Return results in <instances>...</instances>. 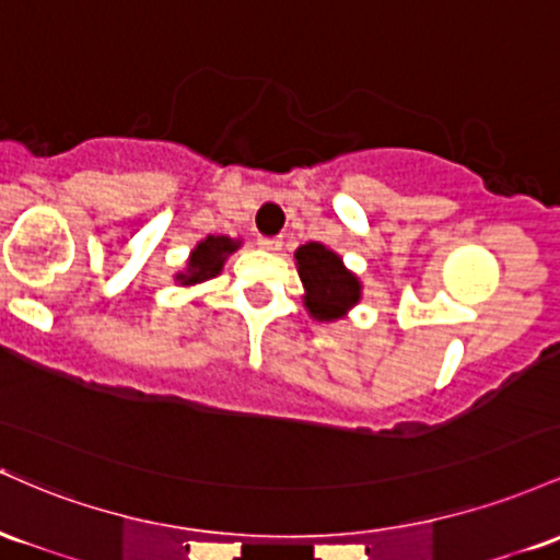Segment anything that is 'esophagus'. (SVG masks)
Here are the masks:
<instances>
[{
    "instance_id": "1",
    "label": "esophagus",
    "mask_w": 560,
    "mask_h": 560,
    "mask_svg": "<svg viewBox=\"0 0 560 560\" xmlns=\"http://www.w3.org/2000/svg\"><path fill=\"white\" fill-rule=\"evenodd\" d=\"M256 243H259V248H264V250H278L282 246L280 237H264V235Z\"/></svg>"
}]
</instances>
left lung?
<instances>
[{"mask_svg":"<svg viewBox=\"0 0 560 560\" xmlns=\"http://www.w3.org/2000/svg\"><path fill=\"white\" fill-rule=\"evenodd\" d=\"M301 282L306 288V310L317 319H338L360 301V280L343 267L341 256L319 243H306L296 250Z\"/></svg>","mask_w":560,"mask_h":560,"instance_id":"8db88e82","label":"left lung"}]
</instances>
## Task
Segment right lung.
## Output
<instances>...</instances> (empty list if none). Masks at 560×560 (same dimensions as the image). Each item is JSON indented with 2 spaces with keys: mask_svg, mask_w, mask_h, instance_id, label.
I'll list each match as a JSON object with an SVG mask.
<instances>
[{
  "mask_svg": "<svg viewBox=\"0 0 560 560\" xmlns=\"http://www.w3.org/2000/svg\"><path fill=\"white\" fill-rule=\"evenodd\" d=\"M241 243L230 241V237H206L203 243H198V248L192 250L190 256V264H187V272L179 275V280L185 282V285H192V282H200V280H209L213 275H219V269H222L224 259H228V254H232Z\"/></svg>",
  "mask_w": 560,
  "mask_h": 560,
  "instance_id": "right-lung-1",
  "label": "right lung"
}]
</instances>
